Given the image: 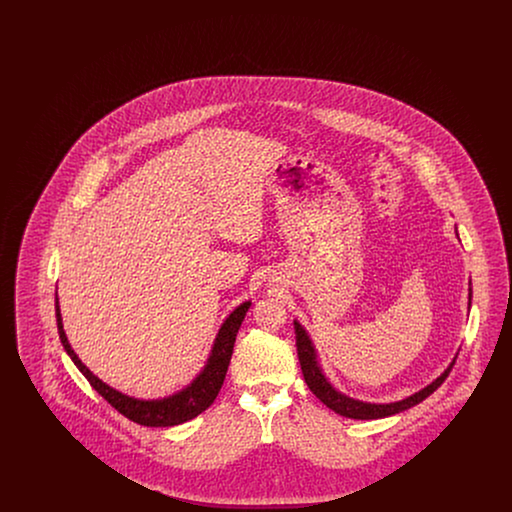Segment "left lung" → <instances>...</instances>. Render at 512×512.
I'll return each instance as SVG.
<instances>
[{"label":"left lung","mask_w":512,"mask_h":512,"mask_svg":"<svg viewBox=\"0 0 512 512\" xmlns=\"http://www.w3.org/2000/svg\"><path fill=\"white\" fill-rule=\"evenodd\" d=\"M470 303H472V288L468 293V309H470ZM295 345H297V357H299V365L303 370V378L309 386V390L313 391L317 395L318 399L328 407L332 409L334 413L341 414V416H347V418H355V420H374V418H384V416H391V414L403 413L407 409H411L414 405H418L420 401H424L428 395H432L434 391L438 390L439 386L445 382V378L449 376L451 368L455 365V359L453 363L447 366L443 370V374L438 376L432 384H428L426 388H422L420 391H416L413 395L401 399V401H395V403H366V401H359V399H353L345 393L332 388V384L326 380L322 368L318 365L317 351H315V345L311 338L307 336L305 328L295 320Z\"/></svg>","instance_id":"1"}]
</instances>
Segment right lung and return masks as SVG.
Wrapping results in <instances>:
<instances>
[{"instance_id":"obj_1","label":"right lung","mask_w":512,"mask_h":512,"mask_svg":"<svg viewBox=\"0 0 512 512\" xmlns=\"http://www.w3.org/2000/svg\"><path fill=\"white\" fill-rule=\"evenodd\" d=\"M251 307V301H245L240 307H236L228 318L222 322L219 334L213 343L211 355L207 359V365L194 378L190 386L184 390L176 391L169 397L163 399H136L130 395H124L121 391L107 386L103 380L84 365L78 355L74 353L71 343L67 340V334L63 330V318H61V309H59V299L55 297V317H57V330L59 338L67 351V355L73 359L76 368L86 376V380L92 384V388L98 391L99 395L111 403L119 413L124 414L136 424L142 426H151V428H167V426H178L182 422H188L195 418L197 414L203 413L213 405L217 399L220 388L226 378V370L232 359L234 351V341L236 334L244 322L245 313Z\"/></svg>"}]
</instances>
